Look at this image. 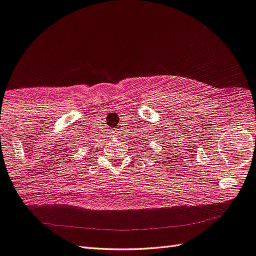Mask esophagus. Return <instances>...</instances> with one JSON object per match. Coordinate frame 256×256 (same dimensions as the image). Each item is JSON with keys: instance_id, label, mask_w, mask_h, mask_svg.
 Masks as SVG:
<instances>
[{"instance_id": "34e87169", "label": "esophagus", "mask_w": 256, "mask_h": 256, "mask_svg": "<svg viewBox=\"0 0 256 256\" xmlns=\"http://www.w3.org/2000/svg\"><path fill=\"white\" fill-rule=\"evenodd\" d=\"M115 132H116V130H115Z\"/></svg>"}]
</instances>
